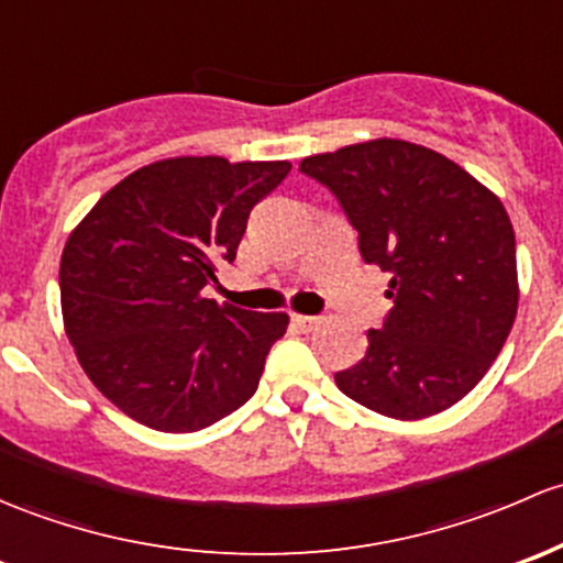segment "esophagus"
I'll return each instance as SVG.
<instances>
[{
	"instance_id": "34e87169",
	"label": "esophagus",
	"mask_w": 563,
	"mask_h": 563,
	"mask_svg": "<svg viewBox=\"0 0 563 563\" xmlns=\"http://www.w3.org/2000/svg\"><path fill=\"white\" fill-rule=\"evenodd\" d=\"M292 324L298 330H303V333H311V330L320 324V317H311V314H292Z\"/></svg>"
}]
</instances>
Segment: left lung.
<instances>
[{"label":"left lung","mask_w":563,"mask_h":563,"mask_svg":"<svg viewBox=\"0 0 563 563\" xmlns=\"http://www.w3.org/2000/svg\"><path fill=\"white\" fill-rule=\"evenodd\" d=\"M335 197L361 254L390 274V314L361 363L335 374L352 401L422 420L488 374L518 314L515 230L501 200L433 148L376 137L306 156Z\"/></svg>","instance_id":"obj_1"}]
</instances>
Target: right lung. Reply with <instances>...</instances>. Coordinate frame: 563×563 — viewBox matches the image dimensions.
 <instances>
[{
	"mask_svg": "<svg viewBox=\"0 0 563 563\" xmlns=\"http://www.w3.org/2000/svg\"><path fill=\"white\" fill-rule=\"evenodd\" d=\"M289 162L170 156L97 200L62 252V317L78 363L126 417L165 433L213 426L254 396L284 311L206 298L246 219Z\"/></svg>",
	"mask_w": 563,
	"mask_h": 563,
	"instance_id": "obj_1",
	"label": "right lung"
}]
</instances>
